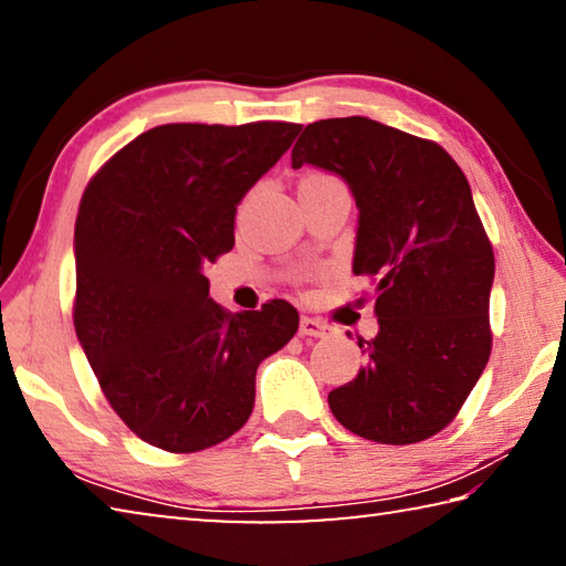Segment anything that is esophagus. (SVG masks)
Masks as SVG:
<instances>
[{
	"label": "esophagus",
	"instance_id": "34e87169",
	"mask_svg": "<svg viewBox=\"0 0 566 566\" xmlns=\"http://www.w3.org/2000/svg\"><path fill=\"white\" fill-rule=\"evenodd\" d=\"M329 332V324L314 317H302L300 322V334L302 337H324Z\"/></svg>",
	"mask_w": 566,
	"mask_h": 566
}]
</instances>
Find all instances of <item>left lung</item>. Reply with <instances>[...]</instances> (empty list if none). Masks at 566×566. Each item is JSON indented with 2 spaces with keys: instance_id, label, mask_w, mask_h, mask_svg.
I'll list each match as a JSON object with an SVG mask.
<instances>
[{
  "instance_id": "obj_1",
  "label": "left lung",
  "mask_w": 566,
  "mask_h": 566,
  "mask_svg": "<svg viewBox=\"0 0 566 566\" xmlns=\"http://www.w3.org/2000/svg\"><path fill=\"white\" fill-rule=\"evenodd\" d=\"M332 171L359 209L352 272L375 280L367 364L329 391L349 432L415 444L457 417L492 349V244L464 171L434 142L369 117L306 124L292 167Z\"/></svg>"
}]
</instances>
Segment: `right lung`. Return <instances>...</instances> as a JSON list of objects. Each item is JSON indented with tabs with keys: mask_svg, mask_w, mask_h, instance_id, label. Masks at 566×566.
Returning <instances> with one entry per match:
<instances>
[{
	"mask_svg": "<svg viewBox=\"0 0 566 566\" xmlns=\"http://www.w3.org/2000/svg\"><path fill=\"white\" fill-rule=\"evenodd\" d=\"M302 124H161L84 189L74 224V329L104 397L134 434L199 452L244 427L256 367L300 327L284 300L229 314L205 266L234 247L244 195Z\"/></svg>",
	"mask_w": 566,
	"mask_h": 566,
	"instance_id": "add662e5",
	"label": "right lung"
}]
</instances>
